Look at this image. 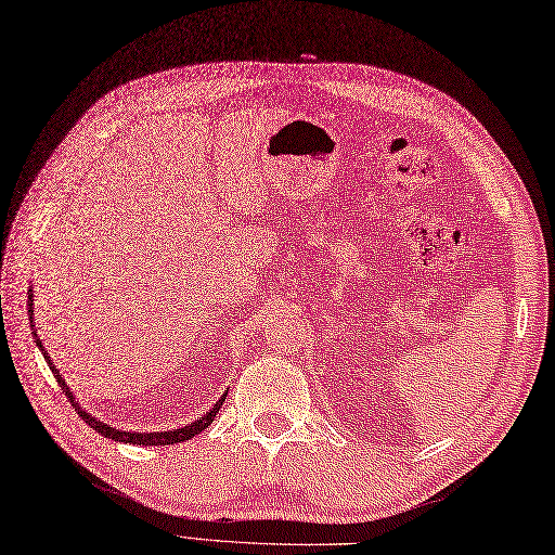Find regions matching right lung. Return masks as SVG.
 <instances>
[{"label":"right lung","mask_w":555,"mask_h":555,"mask_svg":"<svg viewBox=\"0 0 555 555\" xmlns=\"http://www.w3.org/2000/svg\"><path fill=\"white\" fill-rule=\"evenodd\" d=\"M29 299H27V313H29V324H31V336H34V343L38 345V350H40V354L46 357V361H48V365H50V371H52V375L56 377V382H59V386H61V391H64L68 398H70V402H73V406H75V412L81 416V421L85 423H89L98 435H102V437H107V439H112V441H122V443H137V446H171V443H180V441H190L192 437H196V435H201L205 427H208L212 421H215V416L219 414V409H221V404H223V400H225V391L215 404H212V409H208V412H205L203 416H198L196 421H192V423H188V425H182V427H178V429H167V433H126V429H116V427H112V425H107V423H102L100 418H95L93 414H89L85 406L79 404V400H75V396H73V391H70V386L66 384V379L61 377V373H59V367L54 365V361H52V357L46 352V347H43V343H40V338H38V332H36V324H34V291L29 288Z\"/></svg>","instance_id":"add662e5"}]
</instances>
